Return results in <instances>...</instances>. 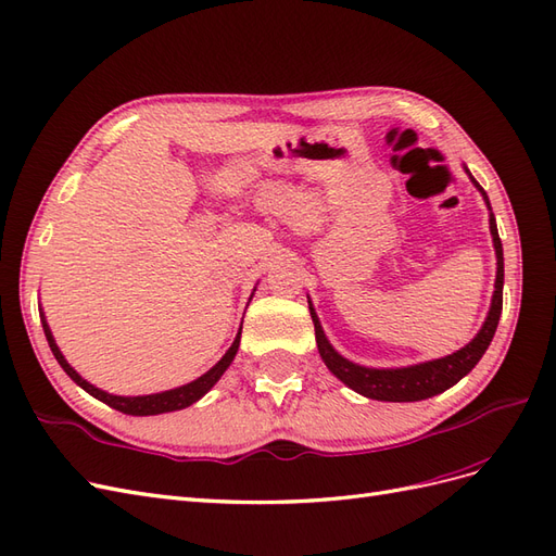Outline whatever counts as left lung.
<instances>
[{
	"label": "left lung",
	"mask_w": 556,
	"mask_h": 556,
	"mask_svg": "<svg viewBox=\"0 0 556 556\" xmlns=\"http://www.w3.org/2000/svg\"><path fill=\"white\" fill-rule=\"evenodd\" d=\"M464 172L468 174L470 180H473L478 192L484 199L486 208H490V231H492L494 252H496V280H494L492 306H490V313H486V317H484V325L480 327L473 341L466 343L462 350L452 352V355H447V357L422 362V364L401 366V368L362 366V364L345 359L341 352L333 350V345L325 336L323 325H319V317L311 304V299H308L319 357H323V362L327 364V368L336 378H339L343 384H348L350 390H355L357 394H362L366 399L403 403V401H422V399L441 394V392L450 390L452 384H457L466 374L473 371V366L482 359L484 350L490 348V343L494 339V331L498 327V317H501V308H503V245L498 239L496 217L492 213L486 192L480 188V182L470 176L466 166H464Z\"/></svg>",
	"instance_id": "1"
}]
</instances>
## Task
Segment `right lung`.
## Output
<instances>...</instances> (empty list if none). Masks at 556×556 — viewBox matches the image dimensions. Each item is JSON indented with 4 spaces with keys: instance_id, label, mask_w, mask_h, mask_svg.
Here are the masks:
<instances>
[{
    "instance_id": "1",
    "label": "right lung",
    "mask_w": 556,
    "mask_h": 556,
    "mask_svg": "<svg viewBox=\"0 0 556 556\" xmlns=\"http://www.w3.org/2000/svg\"><path fill=\"white\" fill-rule=\"evenodd\" d=\"M252 299V294H250ZM41 313V325H43V333H46V341L50 345V350H53V355L58 359V364L64 368V374L70 376L78 387H83L90 396L99 399L102 403H106V406L121 410L125 415H162V413H174V410H182L192 406V403H197L201 396L211 392V387L223 378V374L229 368V364L233 362V357H237L239 352V343H241V329L237 333V339H233L231 348L225 352L223 359L217 362L213 368H208V371L204 376H199L197 380L188 382V384H180V387H174V390H166V392H157V394H143V396H117V394H109L104 390H99V387H94L92 382H88L86 378H80L76 368L64 359V355L60 352L55 339H53V331H50L46 317H43V311L39 308Z\"/></svg>"
}]
</instances>
